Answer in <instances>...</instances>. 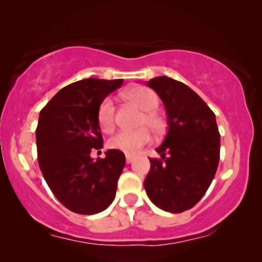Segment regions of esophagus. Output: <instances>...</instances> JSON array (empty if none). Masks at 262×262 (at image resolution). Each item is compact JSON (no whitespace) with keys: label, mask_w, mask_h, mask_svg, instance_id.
Segmentation results:
<instances>
[{"label":"esophagus","mask_w":262,"mask_h":262,"mask_svg":"<svg viewBox=\"0 0 262 262\" xmlns=\"http://www.w3.org/2000/svg\"><path fill=\"white\" fill-rule=\"evenodd\" d=\"M134 160H135L134 156L126 155V163H132V162H134Z\"/></svg>","instance_id":"1"}]
</instances>
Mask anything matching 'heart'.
<instances>
[{"label": "heart", "mask_w": 262, "mask_h": 262, "mask_svg": "<svg viewBox=\"0 0 262 262\" xmlns=\"http://www.w3.org/2000/svg\"><path fill=\"white\" fill-rule=\"evenodd\" d=\"M124 98L143 111V116L139 119L138 126L142 127L136 131H120L110 139V148L120 150L128 155H135L151 141L148 127L154 134H162L166 128V121L163 117L156 112L159 107V96L148 87H134L124 92ZM116 107L111 98L103 99L98 108V123L102 131L112 132L116 124Z\"/></svg>", "instance_id": "obj_1"}]
</instances>
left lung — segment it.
<instances>
[{
  "label": "left lung",
  "mask_w": 262,
  "mask_h": 262,
  "mask_svg": "<svg viewBox=\"0 0 262 262\" xmlns=\"http://www.w3.org/2000/svg\"><path fill=\"white\" fill-rule=\"evenodd\" d=\"M166 107L168 132L149 159L144 188L150 200L168 212L192 209L212 182L220 162L221 135L216 116L188 85L167 76L146 82Z\"/></svg>",
  "instance_id": "obj_1"
}]
</instances>
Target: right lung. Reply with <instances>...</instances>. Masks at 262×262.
<instances>
[{"mask_svg":"<svg viewBox=\"0 0 262 262\" xmlns=\"http://www.w3.org/2000/svg\"><path fill=\"white\" fill-rule=\"evenodd\" d=\"M123 80L89 77L57 93L39 114L35 138L39 167L46 184L67 209L80 214L106 210L114 200L125 155L107 150L105 159L91 157L102 149L98 108Z\"/></svg>","mask_w":262,"mask_h":262,"instance_id":"1","label":"right lung"}]
</instances>
